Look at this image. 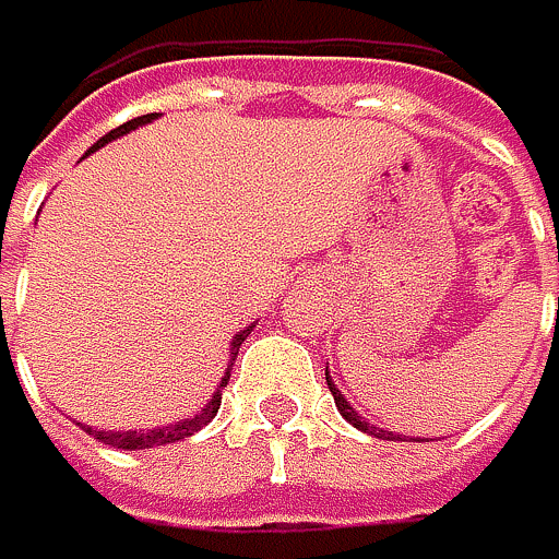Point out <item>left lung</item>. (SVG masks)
<instances>
[{"label": "left lung", "instance_id": "obj_1", "mask_svg": "<svg viewBox=\"0 0 559 559\" xmlns=\"http://www.w3.org/2000/svg\"><path fill=\"white\" fill-rule=\"evenodd\" d=\"M325 379H329V389H332V395H335V405H338V413L355 426V429H361V432H369V436H376V439H399V436H392V432H385V429H379V426H372V423H365L355 409H352V402L338 392V385L332 382V376H329V369H325Z\"/></svg>", "mask_w": 559, "mask_h": 559}]
</instances>
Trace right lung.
<instances>
[{
	"label": "right lung",
	"instance_id": "1",
	"mask_svg": "<svg viewBox=\"0 0 559 559\" xmlns=\"http://www.w3.org/2000/svg\"><path fill=\"white\" fill-rule=\"evenodd\" d=\"M143 123H154V114L136 117V120H130V123L110 130L106 136H99V140L86 150V154H96L99 146H106L110 140H117V136H123V133L143 127ZM251 329H254V325H248L245 332H238V335L230 338V361H227V369H224V376H221V385H227V379H230V365H234V358H238V348H241V342L251 335ZM221 385L214 389V395L207 399L204 409H201L198 416H190V419H180V423H170V426H157V429H127V432H114V429H99V432H96V429H86V432L96 436V439L106 442V445H114V449H154V445L180 442V439H187V436H194L198 429H204V426L217 416V409H221Z\"/></svg>",
	"mask_w": 559,
	"mask_h": 559
}]
</instances>
